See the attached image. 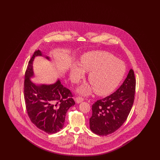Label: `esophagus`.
I'll return each instance as SVG.
<instances>
[{
    "label": "esophagus",
    "mask_w": 160,
    "mask_h": 160,
    "mask_svg": "<svg viewBox=\"0 0 160 160\" xmlns=\"http://www.w3.org/2000/svg\"><path fill=\"white\" fill-rule=\"evenodd\" d=\"M84 100L83 98L81 97H77L75 98V101L77 103H80L81 102H82Z\"/></svg>",
    "instance_id": "esophagus-1"
}]
</instances>
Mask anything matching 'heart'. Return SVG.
Here are the masks:
<instances>
[{
  "instance_id": "b5f03b06",
  "label": "heart",
  "mask_w": 160,
  "mask_h": 160,
  "mask_svg": "<svg viewBox=\"0 0 160 160\" xmlns=\"http://www.w3.org/2000/svg\"><path fill=\"white\" fill-rule=\"evenodd\" d=\"M79 66L80 68L76 65L72 68L71 76L77 82L83 76L82 70L90 72L88 80L92 87L82 86L80 91L84 94L89 93L92 88L100 95L108 94L118 86L125 72V66L121 61L116 59L113 55L103 52L85 54L80 61Z\"/></svg>"
}]
</instances>
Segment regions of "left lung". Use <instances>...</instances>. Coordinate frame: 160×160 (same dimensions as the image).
Returning a JSON list of instances; mask_svg holds the SVG:
<instances>
[{
  "instance_id": "left-lung-1",
  "label": "left lung",
  "mask_w": 160,
  "mask_h": 160,
  "mask_svg": "<svg viewBox=\"0 0 160 160\" xmlns=\"http://www.w3.org/2000/svg\"><path fill=\"white\" fill-rule=\"evenodd\" d=\"M136 84L134 72L131 69L125 81L116 91L92 104L89 124L93 133L107 136L122 126L134 103Z\"/></svg>"
}]
</instances>
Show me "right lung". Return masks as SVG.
<instances>
[{"mask_svg": "<svg viewBox=\"0 0 160 160\" xmlns=\"http://www.w3.org/2000/svg\"><path fill=\"white\" fill-rule=\"evenodd\" d=\"M37 56H42L39 50L34 52L25 72L23 89L26 108L31 122L38 128L53 134L62 129L67 112L75 101L72 92L59 80L53 84L41 86L31 82L32 62Z\"/></svg>", "mask_w": 160, "mask_h": 160, "instance_id": "1", "label": "right lung"}]
</instances>
